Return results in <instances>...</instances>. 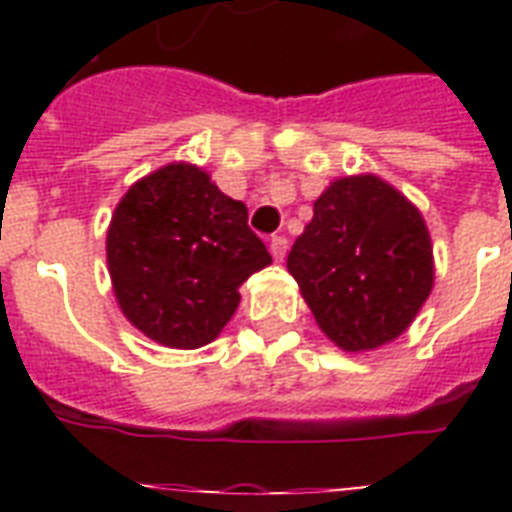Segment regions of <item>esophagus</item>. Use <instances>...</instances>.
Wrapping results in <instances>:
<instances>
[{
  "instance_id": "1",
  "label": "esophagus",
  "mask_w": 512,
  "mask_h": 512,
  "mask_svg": "<svg viewBox=\"0 0 512 512\" xmlns=\"http://www.w3.org/2000/svg\"><path fill=\"white\" fill-rule=\"evenodd\" d=\"M268 247H271L273 260H279L281 263V260H284V255H287V239H284V236H273Z\"/></svg>"
}]
</instances>
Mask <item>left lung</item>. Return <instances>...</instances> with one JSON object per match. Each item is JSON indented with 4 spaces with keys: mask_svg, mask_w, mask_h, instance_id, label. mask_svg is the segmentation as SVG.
<instances>
[{
    "mask_svg": "<svg viewBox=\"0 0 512 512\" xmlns=\"http://www.w3.org/2000/svg\"><path fill=\"white\" fill-rule=\"evenodd\" d=\"M287 268L321 332L348 353L404 335L436 279L425 217L372 172L327 185Z\"/></svg>",
    "mask_w": 512,
    "mask_h": 512,
    "instance_id": "8db88e82",
    "label": "left lung"
}]
</instances>
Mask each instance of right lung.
Listing matches in <instances>:
<instances>
[{"instance_id": "right-lung-1", "label": "right lung", "mask_w": 512, "mask_h": 512, "mask_svg": "<svg viewBox=\"0 0 512 512\" xmlns=\"http://www.w3.org/2000/svg\"><path fill=\"white\" fill-rule=\"evenodd\" d=\"M106 260L127 321L177 350L215 340L239 308L241 284L271 265L247 207L188 162L130 185L111 215Z\"/></svg>"}]
</instances>
